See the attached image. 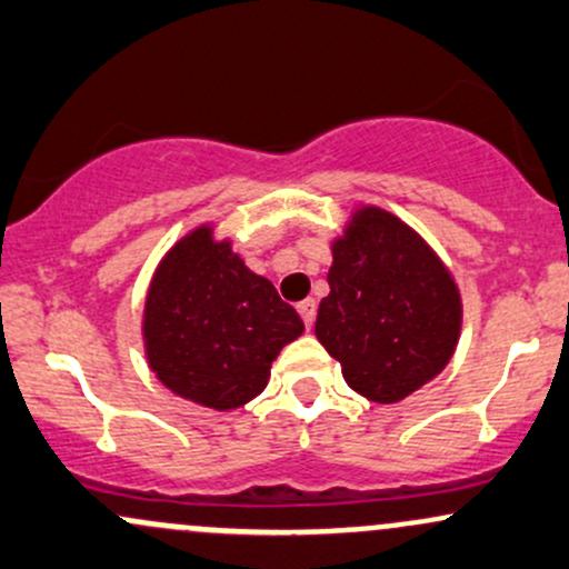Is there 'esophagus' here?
Returning a JSON list of instances; mask_svg holds the SVG:
<instances>
[{"label":"esophagus","mask_w":569,"mask_h":569,"mask_svg":"<svg viewBox=\"0 0 569 569\" xmlns=\"http://www.w3.org/2000/svg\"><path fill=\"white\" fill-rule=\"evenodd\" d=\"M298 315H301L307 331H311V326H315V317H317V303L311 301V298H307V301L298 303Z\"/></svg>","instance_id":"34e87169"}]
</instances>
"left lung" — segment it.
I'll return each mask as SVG.
<instances>
[{
  "label": "left lung",
  "instance_id": "1",
  "mask_svg": "<svg viewBox=\"0 0 569 569\" xmlns=\"http://www.w3.org/2000/svg\"><path fill=\"white\" fill-rule=\"evenodd\" d=\"M331 292L315 333L345 382L375 405H396L442 375L461 336L456 277L405 219L360 203L331 241Z\"/></svg>",
  "mask_w": 569,
  "mask_h": 569
}]
</instances>
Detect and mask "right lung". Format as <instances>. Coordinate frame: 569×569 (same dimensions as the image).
Masks as SVG:
<instances>
[{
    "instance_id": "1",
    "label": "right lung",
    "mask_w": 569,
    "mask_h": 569,
    "mask_svg": "<svg viewBox=\"0 0 569 569\" xmlns=\"http://www.w3.org/2000/svg\"><path fill=\"white\" fill-rule=\"evenodd\" d=\"M301 333L298 311L247 268L213 222L192 228L162 254L140 320L146 363L157 380L217 412L260 396L271 363Z\"/></svg>"
}]
</instances>
